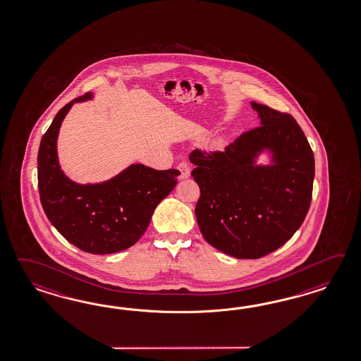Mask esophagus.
I'll return each mask as SVG.
<instances>
[{
	"label": "esophagus",
	"instance_id": "34e87169",
	"mask_svg": "<svg viewBox=\"0 0 361 361\" xmlns=\"http://www.w3.org/2000/svg\"><path fill=\"white\" fill-rule=\"evenodd\" d=\"M177 169L180 171V178H181V180H184V178H188V177L190 176V167H189L188 163L181 161V163L177 166Z\"/></svg>",
	"mask_w": 361,
	"mask_h": 361
}]
</instances>
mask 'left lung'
Here are the masks:
<instances>
[{
  "instance_id": "8db88e82",
  "label": "left lung",
  "mask_w": 361,
  "mask_h": 361,
  "mask_svg": "<svg viewBox=\"0 0 361 361\" xmlns=\"http://www.w3.org/2000/svg\"><path fill=\"white\" fill-rule=\"evenodd\" d=\"M258 128L224 151L189 155L201 189L195 206L204 240L226 255L257 259L286 244L308 214L314 155L296 120L252 102ZM269 154V165L257 157Z\"/></svg>"
}]
</instances>
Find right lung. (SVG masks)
<instances>
[{
	"label": "right lung",
	"instance_id": "add662e5",
	"mask_svg": "<svg viewBox=\"0 0 361 361\" xmlns=\"http://www.w3.org/2000/svg\"><path fill=\"white\" fill-rule=\"evenodd\" d=\"M87 92L59 111L37 154V186L45 215L71 244L92 255H111L134 245L149 227L157 206L177 184V169L157 171L130 164L97 184H78L63 173L57 157L62 121L74 103L92 99Z\"/></svg>",
	"mask_w": 361,
	"mask_h": 361
}]
</instances>
